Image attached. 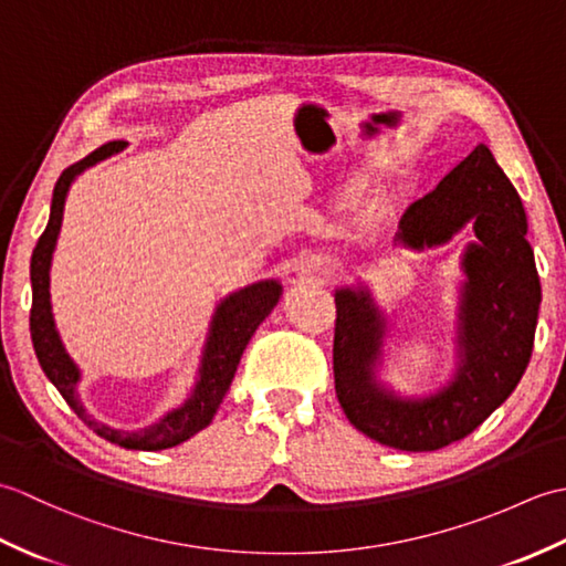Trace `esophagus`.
Instances as JSON below:
<instances>
[{
	"instance_id": "esophagus-1",
	"label": "esophagus",
	"mask_w": 566,
	"mask_h": 566,
	"mask_svg": "<svg viewBox=\"0 0 566 566\" xmlns=\"http://www.w3.org/2000/svg\"><path fill=\"white\" fill-rule=\"evenodd\" d=\"M314 272H318V274H328V270H323V268H314Z\"/></svg>"
}]
</instances>
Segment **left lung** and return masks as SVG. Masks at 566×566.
<instances>
[{
  "label": "left lung",
  "mask_w": 566,
  "mask_h": 566,
  "mask_svg": "<svg viewBox=\"0 0 566 566\" xmlns=\"http://www.w3.org/2000/svg\"><path fill=\"white\" fill-rule=\"evenodd\" d=\"M469 221L476 243L462 258V359L438 394L401 399L379 387L375 365L387 321L367 290L335 292V394L347 420L387 448L430 452L467 438L509 399L531 363L543 292L523 201L484 143L406 209L396 240L436 248Z\"/></svg>",
  "instance_id": "1"
}]
</instances>
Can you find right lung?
Returning <instances> with one entry per match:
<instances>
[{
	"instance_id": "1",
	"label": "right lung",
	"mask_w": 566,
	"mask_h": 566,
	"mask_svg": "<svg viewBox=\"0 0 566 566\" xmlns=\"http://www.w3.org/2000/svg\"><path fill=\"white\" fill-rule=\"evenodd\" d=\"M124 146H126L124 140L106 143V146L90 153L84 160L70 165L67 170H63V175L57 177L55 189H53L51 219H48L45 231L41 233L31 255V286H33L31 318H29L31 340L45 377L55 384V389L63 394V399L67 401L72 411H75L84 423L97 432L99 438L109 440L114 444H122L126 450H167L189 440L191 436H197L199 430H203L211 423V418L216 411H219L226 391L231 389L240 355H243L252 333L258 331L260 323L270 316V311L276 306V302H280L282 284L276 280L258 282L223 298L211 321L209 340H207V347H203L199 381L195 391H191V396L182 406L175 408V411H170L165 418H160L158 423L136 432H128V430H114L84 413V408L75 394V387L80 381V369L65 353L63 343H60L53 311H51V258L55 250L57 233H60V223H63L65 197L72 179L87 170V167H92L94 163L109 158L112 153H118Z\"/></svg>"
}]
</instances>
